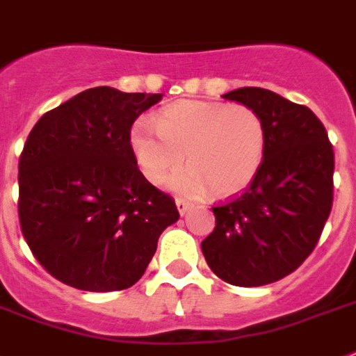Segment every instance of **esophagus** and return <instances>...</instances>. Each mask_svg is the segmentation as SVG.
<instances>
[{
	"instance_id": "34e87169",
	"label": "esophagus",
	"mask_w": 356,
	"mask_h": 356,
	"mask_svg": "<svg viewBox=\"0 0 356 356\" xmlns=\"http://www.w3.org/2000/svg\"><path fill=\"white\" fill-rule=\"evenodd\" d=\"M176 207H178V213H180L181 216H184V214L187 213V211H189L191 207H193V205H191L189 202H185V200L178 198V200H176Z\"/></svg>"
}]
</instances>
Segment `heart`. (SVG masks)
Masks as SVG:
<instances>
[{"instance_id": "obj_1", "label": "heart", "mask_w": 356, "mask_h": 356, "mask_svg": "<svg viewBox=\"0 0 356 356\" xmlns=\"http://www.w3.org/2000/svg\"><path fill=\"white\" fill-rule=\"evenodd\" d=\"M132 149L147 180L172 178L181 195L231 196L243 191L262 169L267 129L262 116L245 105L184 99L167 105L154 122L140 120L132 129Z\"/></svg>"}]
</instances>
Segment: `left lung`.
I'll return each mask as SVG.
<instances>
[{"mask_svg": "<svg viewBox=\"0 0 356 356\" xmlns=\"http://www.w3.org/2000/svg\"><path fill=\"white\" fill-rule=\"evenodd\" d=\"M224 98L262 116L267 151L248 189L213 207L216 225L202 252L227 284L266 286L298 269L318 243L333 205V145L311 108L273 90L243 87Z\"/></svg>", "mask_w": 356, "mask_h": 356, "instance_id": "obj_1", "label": "left lung"}]
</instances>
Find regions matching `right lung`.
<instances>
[{"instance_id":"right-lung-1","label":"right lung","mask_w":356,"mask_h":356,"mask_svg":"<svg viewBox=\"0 0 356 356\" xmlns=\"http://www.w3.org/2000/svg\"><path fill=\"white\" fill-rule=\"evenodd\" d=\"M163 94L94 87L38 120L19 156L25 242L56 280L107 293L134 286L180 218L138 169L131 127Z\"/></svg>"}]
</instances>
